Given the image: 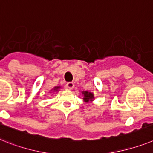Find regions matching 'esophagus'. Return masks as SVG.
I'll return each mask as SVG.
<instances>
[{
	"instance_id": "34e87169",
	"label": "esophagus",
	"mask_w": 153,
	"mask_h": 153,
	"mask_svg": "<svg viewBox=\"0 0 153 153\" xmlns=\"http://www.w3.org/2000/svg\"><path fill=\"white\" fill-rule=\"evenodd\" d=\"M66 87L68 88V89H72L74 87V84L73 82H68L66 85Z\"/></svg>"
}]
</instances>
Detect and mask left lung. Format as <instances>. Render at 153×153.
I'll return each mask as SVG.
<instances>
[{"instance_id": "left-lung-1", "label": "left lung", "mask_w": 153, "mask_h": 153, "mask_svg": "<svg viewBox=\"0 0 153 153\" xmlns=\"http://www.w3.org/2000/svg\"><path fill=\"white\" fill-rule=\"evenodd\" d=\"M82 94L84 95V98H83V100L85 102H88L89 101H92V100L94 99V96L92 94V92H89L88 91H84L82 92Z\"/></svg>"}]
</instances>
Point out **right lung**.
<instances>
[{"instance_id": "obj_1", "label": "right lung", "mask_w": 153, "mask_h": 153, "mask_svg": "<svg viewBox=\"0 0 153 153\" xmlns=\"http://www.w3.org/2000/svg\"><path fill=\"white\" fill-rule=\"evenodd\" d=\"M60 88V86H56L53 88V92H55V91H57Z\"/></svg>"}]
</instances>
